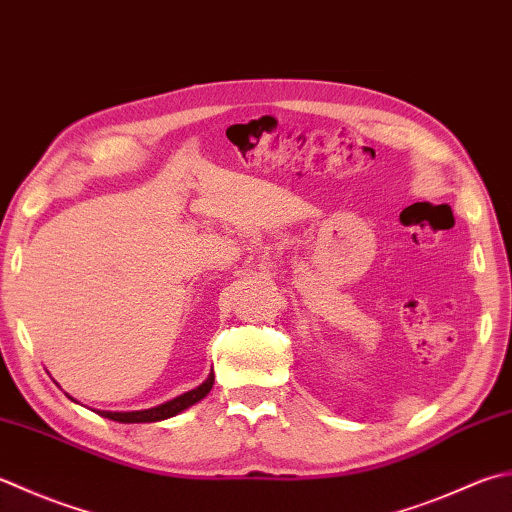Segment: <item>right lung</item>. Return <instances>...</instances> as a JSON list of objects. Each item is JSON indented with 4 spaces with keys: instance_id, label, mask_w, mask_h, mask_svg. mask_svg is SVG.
I'll list each match as a JSON object with an SVG mask.
<instances>
[{
    "instance_id": "obj_1",
    "label": "right lung",
    "mask_w": 512,
    "mask_h": 512,
    "mask_svg": "<svg viewBox=\"0 0 512 512\" xmlns=\"http://www.w3.org/2000/svg\"><path fill=\"white\" fill-rule=\"evenodd\" d=\"M213 382H215V375L210 373L208 379L204 384H199L197 388L188 390V393L179 395L175 399H170V402L166 404H159L155 408H146V410H128V413H117V410H95L97 415H102L106 419H113V422H119V424H150V422H162V419H168V417H175L182 413V410L190 408L197 402H202V399L210 393V388H213ZM70 397V395H68ZM73 399V397H70ZM75 402V399H73Z\"/></svg>"
}]
</instances>
